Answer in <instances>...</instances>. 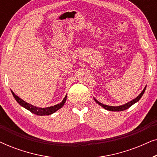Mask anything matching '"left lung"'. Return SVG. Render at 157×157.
Listing matches in <instances>:
<instances>
[{
    "instance_id": "1",
    "label": "left lung",
    "mask_w": 157,
    "mask_h": 157,
    "mask_svg": "<svg viewBox=\"0 0 157 157\" xmlns=\"http://www.w3.org/2000/svg\"><path fill=\"white\" fill-rule=\"evenodd\" d=\"M146 88H147V86L144 87V89H143V91H141V93L139 94V95L137 96L136 98H135L134 99H133L131 101L126 103V104H124V105H121V106H108V105H105V104H101V103H100L99 101H98L96 99V98H94V99L95 101L97 103V104L98 105H100L101 106H102L103 108L106 109V110L108 111H124L126 110V109H127L129 108L130 106H132L133 104H134L135 103L138 102L139 100L140 99V98H141V96H143L145 90H146Z\"/></svg>"
}]
</instances>
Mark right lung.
Listing matches in <instances>:
<instances>
[{
  "label": "right lung",
  "mask_w": 157,
  "mask_h": 157,
  "mask_svg": "<svg viewBox=\"0 0 157 157\" xmlns=\"http://www.w3.org/2000/svg\"><path fill=\"white\" fill-rule=\"evenodd\" d=\"M11 92H12L13 96V97L15 98V99L16 100V101L18 102L21 106L24 107L25 109H26L27 110L30 111L31 113H35V114L38 115V116H46V115L48 116L55 113L56 111L59 110V109H61L63 107V106L66 102V98H67V95H66L65 98H63V101H62L61 103H59V104L55 105V106L47 107V108H39V107L35 106H33V105H31L29 104V103L25 102V101L21 99V98H19L18 96H16V94H14L13 91H11Z\"/></svg>",
  "instance_id": "obj_1"
}]
</instances>
